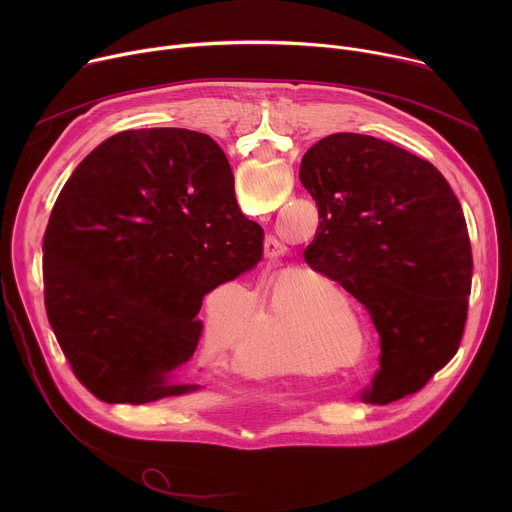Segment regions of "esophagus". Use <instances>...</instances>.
I'll return each mask as SVG.
<instances>
[{"label": "esophagus", "mask_w": 512, "mask_h": 512, "mask_svg": "<svg viewBox=\"0 0 512 512\" xmlns=\"http://www.w3.org/2000/svg\"><path fill=\"white\" fill-rule=\"evenodd\" d=\"M263 249H265V257L271 259V261L279 259V257L285 253V245H283L275 235H269V237L265 239Z\"/></svg>", "instance_id": "34e87169"}]
</instances>
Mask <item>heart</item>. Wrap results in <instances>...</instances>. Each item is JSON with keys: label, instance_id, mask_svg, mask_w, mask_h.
Returning a JSON list of instances; mask_svg holds the SVG:
<instances>
[{"label": "heart", "instance_id": "obj_1", "mask_svg": "<svg viewBox=\"0 0 512 512\" xmlns=\"http://www.w3.org/2000/svg\"><path fill=\"white\" fill-rule=\"evenodd\" d=\"M245 348L255 350L263 360H269L273 364H281V367L287 364L285 352L279 348V342H275L271 336H259L255 340H249L245 342Z\"/></svg>", "mask_w": 512, "mask_h": 512}]
</instances>
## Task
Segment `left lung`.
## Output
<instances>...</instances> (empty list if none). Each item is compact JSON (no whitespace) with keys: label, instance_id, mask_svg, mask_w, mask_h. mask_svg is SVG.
Masks as SVG:
<instances>
[{"label":"left lung","instance_id":"obj_1","mask_svg":"<svg viewBox=\"0 0 512 512\" xmlns=\"http://www.w3.org/2000/svg\"><path fill=\"white\" fill-rule=\"evenodd\" d=\"M300 180L320 214L306 261L340 281L381 336L364 399L419 391L456 354L468 316L472 249L456 194L429 162L360 133L314 143Z\"/></svg>","mask_w":512,"mask_h":512}]
</instances>
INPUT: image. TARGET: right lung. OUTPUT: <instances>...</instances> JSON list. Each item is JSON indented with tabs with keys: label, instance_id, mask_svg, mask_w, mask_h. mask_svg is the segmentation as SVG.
<instances>
[{
	"label": "right lung",
	"instance_id": "right-lung-1",
	"mask_svg": "<svg viewBox=\"0 0 512 512\" xmlns=\"http://www.w3.org/2000/svg\"><path fill=\"white\" fill-rule=\"evenodd\" d=\"M261 251L214 139L176 127L109 137L64 184L44 235L46 314L72 373L105 403L198 391L174 373L198 346L202 298Z\"/></svg>",
	"mask_w": 512,
	"mask_h": 512
}]
</instances>
